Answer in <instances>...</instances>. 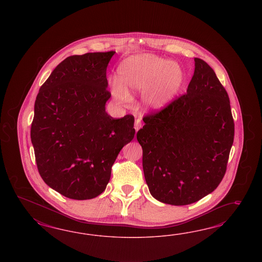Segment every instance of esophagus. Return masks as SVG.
<instances>
[{
	"label": "esophagus",
	"instance_id": "1",
	"mask_svg": "<svg viewBox=\"0 0 262 262\" xmlns=\"http://www.w3.org/2000/svg\"><path fill=\"white\" fill-rule=\"evenodd\" d=\"M142 127V123H141V120L139 119V118H137V119H135V130L137 132L140 127Z\"/></svg>",
	"mask_w": 262,
	"mask_h": 262
}]
</instances>
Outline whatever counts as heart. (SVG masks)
Here are the masks:
<instances>
[{
	"label": "heart",
	"mask_w": 262,
	"mask_h": 262,
	"mask_svg": "<svg viewBox=\"0 0 262 262\" xmlns=\"http://www.w3.org/2000/svg\"><path fill=\"white\" fill-rule=\"evenodd\" d=\"M118 79L111 83L112 95L120 103L130 101V94L143 90L144 104L160 110L170 103L183 81L182 67L160 56L143 54L130 56L118 68Z\"/></svg>",
	"instance_id": "1"
}]
</instances>
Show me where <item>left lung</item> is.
Segmentation results:
<instances>
[{
  "mask_svg": "<svg viewBox=\"0 0 262 262\" xmlns=\"http://www.w3.org/2000/svg\"><path fill=\"white\" fill-rule=\"evenodd\" d=\"M194 60L186 93L145 115L136 135L151 196L173 206L196 203L217 188L234 137L226 89L206 61Z\"/></svg>",
  "mask_w": 262,
  "mask_h": 262,
  "instance_id": "left-lung-1",
  "label": "left lung"
}]
</instances>
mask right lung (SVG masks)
<instances>
[{
  "label": "right lung",
  "mask_w": 262,
  "mask_h": 262,
  "mask_svg": "<svg viewBox=\"0 0 262 262\" xmlns=\"http://www.w3.org/2000/svg\"><path fill=\"white\" fill-rule=\"evenodd\" d=\"M114 54L68 56L36 96L31 138L37 169L46 184L67 198L103 193L119 151L135 136L133 115L116 119L105 112L111 96L106 67Z\"/></svg>",
  "instance_id": "1"
}]
</instances>
